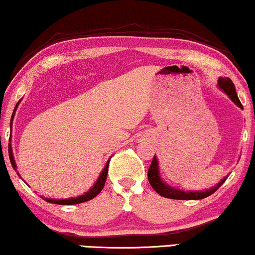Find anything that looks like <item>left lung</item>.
Returning a JSON list of instances; mask_svg holds the SVG:
<instances>
[{
    "mask_svg": "<svg viewBox=\"0 0 255 255\" xmlns=\"http://www.w3.org/2000/svg\"><path fill=\"white\" fill-rule=\"evenodd\" d=\"M218 85H220V88L222 89V90L225 91V93L230 97L231 100L236 104V105H238L240 109H243L242 103H240L238 96H237L235 84L232 83V81L230 80V78H228V77L222 78L221 77L220 81H218ZM148 179H149L150 185H151V187L155 189V191L158 193L159 195L164 196V198L174 199V200L204 199V198H207V196H209L213 194V193L216 192L225 181V179H223V180H222L217 186H215L214 188H210V189H208V191H204V192H184V191H180V189L172 188V187H170V186H167L166 184H164V182L162 181V179L159 178L158 163H157L156 156H153L152 162H151V164H150V167L148 170Z\"/></svg>",
    "mask_w": 255,
    "mask_h": 255,
    "instance_id": "obj_1",
    "label": "left lung"
}]
</instances>
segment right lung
Listing matches in <instances>:
<instances>
[{
    "mask_svg": "<svg viewBox=\"0 0 255 255\" xmlns=\"http://www.w3.org/2000/svg\"><path fill=\"white\" fill-rule=\"evenodd\" d=\"M17 106H18V104H17L15 110H13V113H12V118H11V121L13 119V116H15V111L17 109ZM9 142H10V138H9ZM9 158H10V163H11L12 167L15 168L17 171V167H16V163H15V159H13L12 157V150H11V144L9 143ZM109 164H110V160L106 163V166L104 167V170L102 173H100L98 180L95 184V186L90 189V191L85 193L84 195H81L78 196V198H73V199H64V200H54V199H45L47 202H51V203H56V204H77V203H82V202H87V201H90L91 199L95 198L99 194L100 192H102V189L104 188V186H105V182H106V178H107V172H109ZM18 174V173H17ZM19 175V174H18ZM20 177V175H19Z\"/></svg>",
    "mask_w": 255,
    "mask_h": 255,
    "instance_id": "add662e5",
    "label": "right lung"
}]
</instances>
